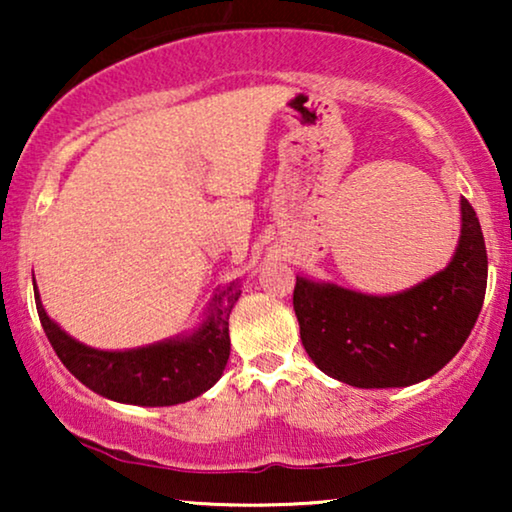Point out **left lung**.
Here are the masks:
<instances>
[{"mask_svg":"<svg viewBox=\"0 0 512 512\" xmlns=\"http://www.w3.org/2000/svg\"><path fill=\"white\" fill-rule=\"evenodd\" d=\"M487 289V249L475 209L461 198V237L450 265L394 296L296 277L293 310L305 352L328 377L359 389L410 387L464 347Z\"/></svg>","mask_w":512,"mask_h":512,"instance_id":"1","label":"left lung"}]
</instances>
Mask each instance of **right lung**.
Instances as JSON below:
<instances>
[{
  "instance_id": "1",
  "label": "right lung",
  "mask_w": 512,
  "mask_h": 512,
  "mask_svg": "<svg viewBox=\"0 0 512 512\" xmlns=\"http://www.w3.org/2000/svg\"><path fill=\"white\" fill-rule=\"evenodd\" d=\"M240 293L237 282L216 293L207 319L186 338H170L125 352H104L62 331L46 314L34 284L41 326L69 373L95 394L146 408L186 403L219 382L230 356L228 317Z\"/></svg>"
}]
</instances>
